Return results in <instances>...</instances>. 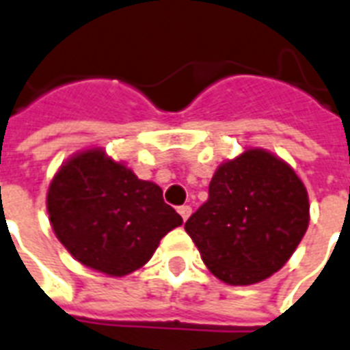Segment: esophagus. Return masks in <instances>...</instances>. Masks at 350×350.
<instances>
[{
	"label": "esophagus",
	"mask_w": 350,
	"mask_h": 350,
	"mask_svg": "<svg viewBox=\"0 0 350 350\" xmlns=\"http://www.w3.org/2000/svg\"><path fill=\"white\" fill-rule=\"evenodd\" d=\"M178 213H180V216L183 218V221H187V218L191 216L192 208L189 207V205H181V207H178Z\"/></svg>",
	"instance_id": "esophagus-1"
}]
</instances>
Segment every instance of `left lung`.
<instances>
[{"label": "left lung", "mask_w": 350, "mask_h": 350, "mask_svg": "<svg viewBox=\"0 0 350 350\" xmlns=\"http://www.w3.org/2000/svg\"><path fill=\"white\" fill-rule=\"evenodd\" d=\"M309 194L287 161L249 147L214 172L208 200L185 230L203 263L229 285H252L278 272L309 227Z\"/></svg>", "instance_id": "left-lung-1"}]
</instances>
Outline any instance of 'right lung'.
Wrapping results in <instances>:
<instances>
[{
  "label": "right lung",
  "instance_id": "right-lung-1",
  "mask_svg": "<svg viewBox=\"0 0 350 350\" xmlns=\"http://www.w3.org/2000/svg\"><path fill=\"white\" fill-rule=\"evenodd\" d=\"M52 230L81 265L107 276L142 269L165 234L183 224L163 191L101 147L65 161L46 192Z\"/></svg>",
  "mask_w": 350,
  "mask_h": 350
}]
</instances>
